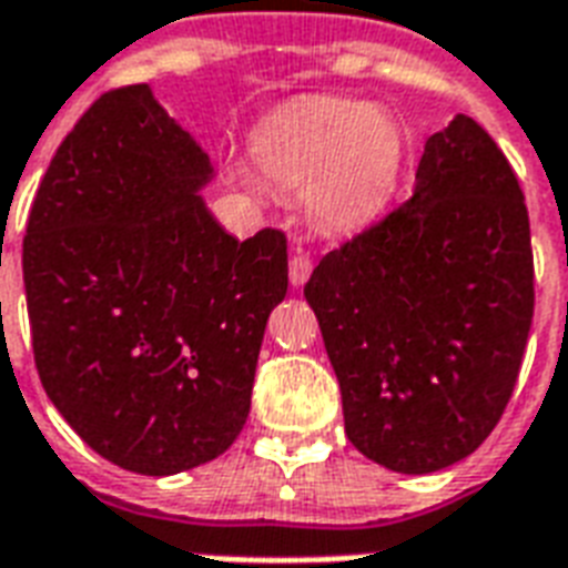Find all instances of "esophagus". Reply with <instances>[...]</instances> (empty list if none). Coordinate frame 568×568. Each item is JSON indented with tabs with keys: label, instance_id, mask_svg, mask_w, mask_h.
<instances>
[{
	"label": "esophagus",
	"instance_id": "esophagus-1",
	"mask_svg": "<svg viewBox=\"0 0 568 568\" xmlns=\"http://www.w3.org/2000/svg\"><path fill=\"white\" fill-rule=\"evenodd\" d=\"M312 258L306 256V253H294L292 262H288V280H292V285H303L306 280H310L312 274Z\"/></svg>",
	"mask_w": 568,
	"mask_h": 568
}]
</instances>
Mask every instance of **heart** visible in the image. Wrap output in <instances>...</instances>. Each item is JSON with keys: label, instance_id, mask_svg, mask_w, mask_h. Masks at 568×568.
I'll return each mask as SVG.
<instances>
[{"label": "heart", "instance_id": "obj_1", "mask_svg": "<svg viewBox=\"0 0 568 568\" xmlns=\"http://www.w3.org/2000/svg\"><path fill=\"white\" fill-rule=\"evenodd\" d=\"M400 155V129L354 100L294 102L253 135L262 176L276 189H306L310 212L338 230L363 226L386 209ZM244 182L256 185L253 176Z\"/></svg>", "mask_w": 568, "mask_h": 568}]
</instances>
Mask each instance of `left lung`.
<instances>
[{
  "instance_id": "1",
  "label": "left lung",
  "mask_w": 568,
  "mask_h": 568,
  "mask_svg": "<svg viewBox=\"0 0 568 568\" xmlns=\"http://www.w3.org/2000/svg\"><path fill=\"white\" fill-rule=\"evenodd\" d=\"M356 450L427 475L501 422L534 321V250L516 171L477 120L427 138L415 189L329 250L303 288Z\"/></svg>"
}]
</instances>
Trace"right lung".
Returning a JSON list of instances; mask_svg holds the SVG:
<instances>
[{
  "label": "right lung",
  "mask_w": 568,
  "mask_h": 568,
  "mask_svg": "<svg viewBox=\"0 0 568 568\" xmlns=\"http://www.w3.org/2000/svg\"><path fill=\"white\" fill-rule=\"evenodd\" d=\"M209 173L146 84L111 88L61 141L26 223L40 383L100 457L138 475L189 471L235 442L288 288L283 232H223L196 196Z\"/></svg>",
  "instance_id": "obj_1"
}]
</instances>
